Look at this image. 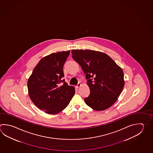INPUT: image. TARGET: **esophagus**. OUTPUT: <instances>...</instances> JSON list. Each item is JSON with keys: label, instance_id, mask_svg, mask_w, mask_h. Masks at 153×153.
Instances as JSON below:
<instances>
[{"label": "esophagus", "instance_id": "1", "mask_svg": "<svg viewBox=\"0 0 153 153\" xmlns=\"http://www.w3.org/2000/svg\"><path fill=\"white\" fill-rule=\"evenodd\" d=\"M81 84L80 83H78V84H77V85H76V88H79V87H81Z\"/></svg>", "mask_w": 153, "mask_h": 153}]
</instances>
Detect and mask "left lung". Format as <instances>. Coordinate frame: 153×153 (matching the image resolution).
Listing matches in <instances>:
<instances>
[{
    "label": "left lung",
    "instance_id": "obj_1",
    "mask_svg": "<svg viewBox=\"0 0 153 153\" xmlns=\"http://www.w3.org/2000/svg\"><path fill=\"white\" fill-rule=\"evenodd\" d=\"M72 58L81 65L90 88L85 103L93 109L102 111L117 100L124 85L123 71L103 52L89 50H74Z\"/></svg>",
    "mask_w": 153,
    "mask_h": 153
}]
</instances>
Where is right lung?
I'll return each mask as SVG.
<instances>
[{"label":"right lung","instance_id":"1","mask_svg":"<svg viewBox=\"0 0 153 153\" xmlns=\"http://www.w3.org/2000/svg\"><path fill=\"white\" fill-rule=\"evenodd\" d=\"M70 51L52 53L41 59L27 81L29 95L35 105L49 114L60 113L69 104L75 88L63 79V65ZM61 82L64 84L59 86Z\"/></svg>","mask_w":153,"mask_h":153}]
</instances>
